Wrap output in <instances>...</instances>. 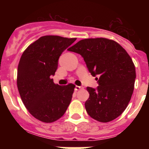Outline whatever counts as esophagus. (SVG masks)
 Masks as SVG:
<instances>
[{
    "label": "esophagus",
    "mask_w": 149,
    "mask_h": 149,
    "mask_svg": "<svg viewBox=\"0 0 149 149\" xmlns=\"http://www.w3.org/2000/svg\"><path fill=\"white\" fill-rule=\"evenodd\" d=\"M84 87L81 86H76V87H75V90H76V91H79V90L82 89Z\"/></svg>",
    "instance_id": "34e87169"
}]
</instances>
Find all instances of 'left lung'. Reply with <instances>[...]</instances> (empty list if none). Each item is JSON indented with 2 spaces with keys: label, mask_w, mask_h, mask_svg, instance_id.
<instances>
[{
  "label": "left lung",
  "mask_w": 149,
  "mask_h": 149,
  "mask_svg": "<svg viewBox=\"0 0 149 149\" xmlns=\"http://www.w3.org/2000/svg\"><path fill=\"white\" fill-rule=\"evenodd\" d=\"M80 54L99 86L87 87V113L101 123L110 122L124 112L134 89L136 68L125 49L106 38L84 39L68 49Z\"/></svg>",
  "instance_id": "8db88e82"
}]
</instances>
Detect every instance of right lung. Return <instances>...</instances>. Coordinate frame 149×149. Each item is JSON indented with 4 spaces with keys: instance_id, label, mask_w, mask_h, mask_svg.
<instances>
[{
    "instance_id": "obj_1",
    "label": "right lung",
    "mask_w": 149,
    "mask_h": 149,
    "mask_svg": "<svg viewBox=\"0 0 149 149\" xmlns=\"http://www.w3.org/2000/svg\"><path fill=\"white\" fill-rule=\"evenodd\" d=\"M76 38L47 35L24 50L17 70V87L30 114L43 123L58 120L70 104L75 85L60 86L51 76L58 68V59Z\"/></svg>"
}]
</instances>
